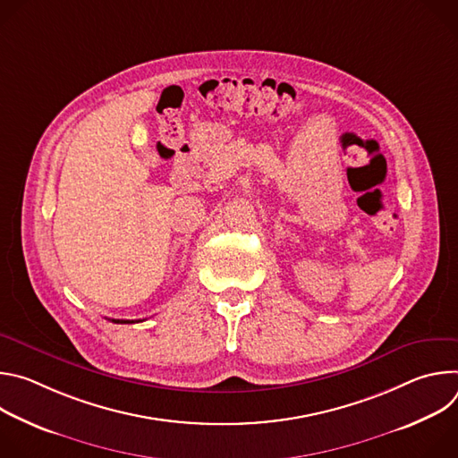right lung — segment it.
<instances>
[{
  "instance_id": "obj_1",
  "label": "right lung",
  "mask_w": 458,
  "mask_h": 458,
  "mask_svg": "<svg viewBox=\"0 0 458 458\" xmlns=\"http://www.w3.org/2000/svg\"><path fill=\"white\" fill-rule=\"evenodd\" d=\"M115 324H132V322H141V320H123V318H112Z\"/></svg>"
}]
</instances>
